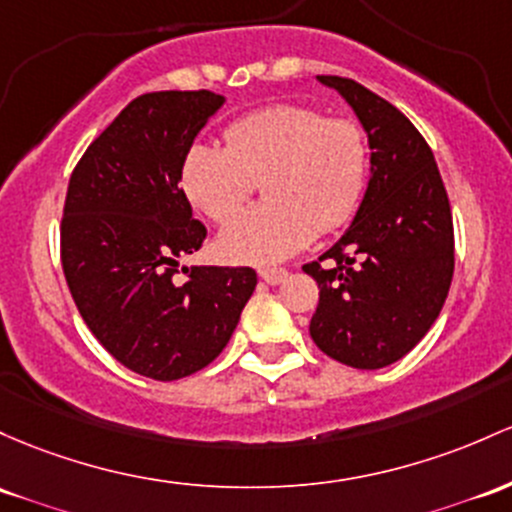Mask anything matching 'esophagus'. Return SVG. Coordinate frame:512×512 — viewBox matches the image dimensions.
<instances>
[{
	"label": "esophagus",
	"mask_w": 512,
	"mask_h": 512,
	"mask_svg": "<svg viewBox=\"0 0 512 512\" xmlns=\"http://www.w3.org/2000/svg\"><path fill=\"white\" fill-rule=\"evenodd\" d=\"M260 277L265 279L267 284L274 286V284H282L284 279L289 277V272H286V269H277V267H274V269H260Z\"/></svg>",
	"instance_id": "obj_1"
}]
</instances>
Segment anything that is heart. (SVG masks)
<instances>
[{
	"label": "heart",
	"mask_w": 512,
	"mask_h": 512,
	"mask_svg": "<svg viewBox=\"0 0 512 512\" xmlns=\"http://www.w3.org/2000/svg\"><path fill=\"white\" fill-rule=\"evenodd\" d=\"M369 138L352 116L318 106L272 104L226 128V145L194 143L179 182L189 204L218 226L235 216L257 182L267 204L223 230L218 250L233 262L272 265L303 250L316 233L345 226L364 196Z\"/></svg>",
	"instance_id": "1"
}]
</instances>
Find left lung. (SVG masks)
Listing matches in <instances>:
<instances>
[{
	"label": "left lung",
	"mask_w": 512,
	"mask_h": 512,
	"mask_svg": "<svg viewBox=\"0 0 512 512\" xmlns=\"http://www.w3.org/2000/svg\"><path fill=\"white\" fill-rule=\"evenodd\" d=\"M318 80L338 89L362 121L372 179L345 235L303 265L320 289L308 330L328 357L381 369L408 355L445 306L452 209L430 145L396 106L347 77Z\"/></svg>",
	"instance_id": "left-lung-1"
}]
</instances>
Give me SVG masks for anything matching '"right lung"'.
<instances>
[{
  "label": "right lung",
  "instance_id": "right-lung-1",
  "mask_svg": "<svg viewBox=\"0 0 512 512\" xmlns=\"http://www.w3.org/2000/svg\"><path fill=\"white\" fill-rule=\"evenodd\" d=\"M223 104L209 89L140 94L72 170L60 260L77 311L131 372L174 381L228 345L257 284L252 267H182L206 238L179 187L184 153Z\"/></svg>",
  "mask_w": 512,
  "mask_h": 512
}]
</instances>
